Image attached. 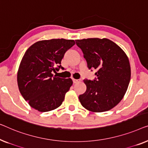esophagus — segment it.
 Returning <instances> with one entry per match:
<instances>
[{
    "instance_id": "obj_1",
    "label": "esophagus",
    "mask_w": 148,
    "mask_h": 148,
    "mask_svg": "<svg viewBox=\"0 0 148 148\" xmlns=\"http://www.w3.org/2000/svg\"><path fill=\"white\" fill-rule=\"evenodd\" d=\"M73 82L74 83V84H76V83H78V82H80V81H81V80L80 79H73Z\"/></svg>"
}]
</instances>
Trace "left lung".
<instances>
[{
  "mask_svg": "<svg viewBox=\"0 0 148 148\" xmlns=\"http://www.w3.org/2000/svg\"><path fill=\"white\" fill-rule=\"evenodd\" d=\"M89 70L95 69L97 78L84 80L86 90L79 96L83 107L92 112L113 109L123 98L131 78L127 56L117 45L108 39L76 40Z\"/></svg>",
  "mask_w": 148,
  "mask_h": 148,
  "instance_id": "obj_1",
  "label": "left lung"
}]
</instances>
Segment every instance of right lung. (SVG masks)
<instances>
[{
    "label": "right lung",
    "mask_w": 148,
    "mask_h": 148,
    "mask_svg": "<svg viewBox=\"0 0 148 148\" xmlns=\"http://www.w3.org/2000/svg\"><path fill=\"white\" fill-rule=\"evenodd\" d=\"M75 44L74 40L52 39L37 41L28 48L21 62L17 83L21 94L33 109L40 112L60 107L72 85L71 78L53 76L64 68V54Z\"/></svg>",
    "instance_id": "right-lung-1"
}]
</instances>
